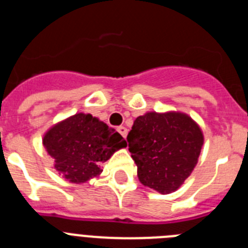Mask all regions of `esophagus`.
Returning a JSON list of instances; mask_svg holds the SVG:
<instances>
[{"instance_id":"esophagus-1","label":"esophagus","mask_w":248,"mask_h":248,"mask_svg":"<svg viewBox=\"0 0 248 248\" xmlns=\"http://www.w3.org/2000/svg\"><path fill=\"white\" fill-rule=\"evenodd\" d=\"M118 131L122 134L123 138H126V135H128V129H126L125 126H123V125L118 126Z\"/></svg>"}]
</instances>
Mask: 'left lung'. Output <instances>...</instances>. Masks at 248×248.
<instances>
[{
    "instance_id": "1",
    "label": "left lung",
    "mask_w": 248,
    "mask_h": 248,
    "mask_svg": "<svg viewBox=\"0 0 248 248\" xmlns=\"http://www.w3.org/2000/svg\"><path fill=\"white\" fill-rule=\"evenodd\" d=\"M126 141L140 183L169 194L194 170L203 137L185 114L148 113L135 119Z\"/></svg>"
}]
</instances>
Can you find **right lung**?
Masks as SVG:
<instances>
[{"label":"right lung","instance_id":"add662e5","mask_svg":"<svg viewBox=\"0 0 248 248\" xmlns=\"http://www.w3.org/2000/svg\"><path fill=\"white\" fill-rule=\"evenodd\" d=\"M48 154L54 157V168L67 180L85 183L102 172L100 165L114 151L125 148L124 138L91 114H76L59 123L43 139Z\"/></svg>","mask_w":248,"mask_h":248}]
</instances>
